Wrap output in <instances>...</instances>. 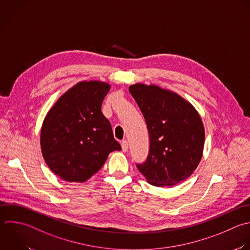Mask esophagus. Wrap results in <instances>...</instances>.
<instances>
[{"mask_svg":"<svg viewBox=\"0 0 250 250\" xmlns=\"http://www.w3.org/2000/svg\"><path fill=\"white\" fill-rule=\"evenodd\" d=\"M128 142L127 141H123L122 143H121V146H122V150L124 151V152H126L127 150H128Z\"/></svg>","mask_w":250,"mask_h":250,"instance_id":"esophagus-1","label":"esophagus"}]
</instances>
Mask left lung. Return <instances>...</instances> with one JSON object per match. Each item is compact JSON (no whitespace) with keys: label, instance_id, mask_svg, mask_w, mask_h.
Returning a JSON list of instances; mask_svg holds the SVG:
<instances>
[{"label":"left lung","instance_id":"left-lung-1","mask_svg":"<svg viewBox=\"0 0 250 250\" xmlns=\"http://www.w3.org/2000/svg\"><path fill=\"white\" fill-rule=\"evenodd\" d=\"M129 91L137 102L149 134V152L137 165L148 184L172 187L197 168L205 132L195 107L179 94L156 85L136 83Z\"/></svg>","mask_w":250,"mask_h":250}]
</instances>
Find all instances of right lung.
I'll return each instance as SVG.
<instances>
[{
  "label": "right lung",
  "instance_id": "obj_1",
  "mask_svg": "<svg viewBox=\"0 0 250 250\" xmlns=\"http://www.w3.org/2000/svg\"><path fill=\"white\" fill-rule=\"evenodd\" d=\"M109 90L106 82L80 81L58 99L44 118L40 136L43 157L66 182H86L110 152L121 150L101 110Z\"/></svg>",
  "mask_w": 250,
  "mask_h": 250
}]
</instances>
